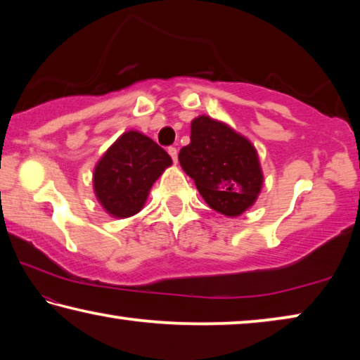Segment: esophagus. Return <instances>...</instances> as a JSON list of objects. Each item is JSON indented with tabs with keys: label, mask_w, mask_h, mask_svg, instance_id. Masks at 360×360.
<instances>
[{
	"label": "esophagus",
	"mask_w": 360,
	"mask_h": 360,
	"mask_svg": "<svg viewBox=\"0 0 360 360\" xmlns=\"http://www.w3.org/2000/svg\"><path fill=\"white\" fill-rule=\"evenodd\" d=\"M168 154L173 158L174 163H178V149L176 148H168Z\"/></svg>",
	"instance_id": "1"
}]
</instances>
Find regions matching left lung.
Returning a JSON list of instances; mask_svg holds the SVG:
<instances>
[{
  "mask_svg": "<svg viewBox=\"0 0 360 360\" xmlns=\"http://www.w3.org/2000/svg\"><path fill=\"white\" fill-rule=\"evenodd\" d=\"M179 163L210 208L229 217L251 208L264 184L254 144L210 115L192 120L191 144L181 149Z\"/></svg>",
  "mask_w": 360,
  "mask_h": 360,
  "instance_id": "1",
  "label": "left lung"
}]
</instances>
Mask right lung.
Segmentation results:
<instances>
[{"instance_id": "obj_1", "label": "right lung", "mask_w": 360, "mask_h": 360, "mask_svg": "<svg viewBox=\"0 0 360 360\" xmlns=\"http://www.w3.org/2000/svg\"><path fill=\"white\" fill-rule=\"evenodd\" d=\"M172 163V157L141 131L122 133L96 162L95 197L109 216H135L144 208L150 187Z\"/></svg>"}]
</instances>
